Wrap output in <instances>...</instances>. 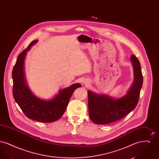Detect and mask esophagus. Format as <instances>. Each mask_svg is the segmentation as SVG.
I'll use <instances>...</instances> for the list:
<instances>
[{"label":"esophagus","instance_id":"esophagus-1","mask_svg":"<svg viewBox=\"0 0 159 159\" xmlns=\"http://www.w3.org/2000/svg\"><path fill=\"white\" fill-rule=\"evenodd\" d=\"M82 83H83L84 86H86V87H88L89 86V84H90V82H89V80L88 79H85L82 81Z\"/></svg>","mask_w":159,"mask_h":159}]
</instances>
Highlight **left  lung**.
Returning a JSON list of instances; mask_svg holds the SVG:
<instances>
[{"label":"left lung","instance_id":"8db88e82","mask_svg":"<svg viewBox=\"0 0 159 159\" xmlns=\"http://www.w3.org/2000/svg\"><path fill=\"white\" fill-rule=\"evenodd\" d=\"M134 79L127 93L119 98L106 94L88 91L89 114L95 124L105 125L117 121L135 109L143 83L140 62L136 57H130Z\"/></svg>","mask_w":159,"mask_h":159}]
</instances>
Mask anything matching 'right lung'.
Masks as SVG:
<instances>
[{
    "label": "right lung",
    "mask_w": 159,
    "mask_h": 159,
    "mask_svg": "<svg viewBox=\"0 0 159 159\" xmlns=\"http://www.w3.org/2000/svg\"><path fill=\"white\" fill-rule=\"evenodd\" d=\"M38 40L31 42L29 47L20 53L12 70L13 96L23 113L29 119L43 123L58 120L64 113L69 101L77 88L82 87L80 83L60 89L53 98L46 100L36 96L27 85L25 77L24 60L27 53Z\"/></svg>",
    "instance_id": "add662e5"
}]
</instances>
